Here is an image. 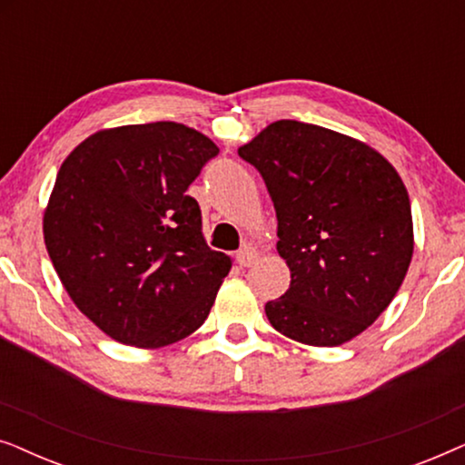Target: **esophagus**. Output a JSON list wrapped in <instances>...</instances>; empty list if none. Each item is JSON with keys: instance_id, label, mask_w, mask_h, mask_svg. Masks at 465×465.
<instances>
[{"instance_id": "34e87169", "label": "esophagus", "mask_w": 465, "mask_h": 465, "mask_svg": "<svg viewBox=\"0 0 465 465\" xmlns=\"http://www.w3.org/2000/svg\"><path fill=\"white\" fill-rule=\"evenodd\" d=\"M258 258H260V252L256 250V247H252V245L241 247L239 253H237V262H239L241 266H252V264H256Z\"/></svg>"}]
</instances>
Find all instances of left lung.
<instances>
[{"label":"left lung","mask_w":465,"mask_h":465,"mask_svg":"<svg viewBox=\"0 0 465 465\" xmlns=\"http://www.w3.org/2000/svg\"><path fill=\"white\" fill-rule=\"evenodd\" d=\"M277 212L290 288L266 302L271 326L311 347H339L390 307L409 272L411 199L387 158L326 126L277 120L239 148Z\"/></svg>","instance_id":"left-lung-1"}]
</instances>
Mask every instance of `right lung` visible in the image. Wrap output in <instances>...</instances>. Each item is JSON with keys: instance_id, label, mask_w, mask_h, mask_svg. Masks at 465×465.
<instances>
[{"instance_id": "obj_1", "label": "right lung", "mask_w": 465, "mask_h": 465, "mask_svg": "<svg viewBox=\"0 0 465 465\" xmlns=\"http://www.w3.org/2000/svg\"><path fill=\"white\" fill-rule=\"evenodd\" d=\"M177 123L101 129L63 161L44 243L75 307L110 339L161 349L205 323L232 258L207 247L186 194L218 154Z\"/></svg>"}]
</instances>
